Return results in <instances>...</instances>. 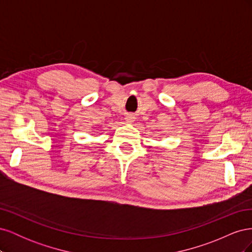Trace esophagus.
Instances as JSON below:
<instances>
[{
    "mask_svg": "<svg viewBox=\"0 0 252 252\" xmlns=\"http://www.w3.org/2000/svg\"><path fill=\"white\" fill-rule=\"evenodd\" d=\"M134 117L132 116V114H128V116L126 117V121L128 122V123H132V122L134 121Z\"/></svg>",
    "mask_w": 252,
    "mask_h": 252,
    "instance_id": "1",
    "label": "esophagus"
}]
</instances>
